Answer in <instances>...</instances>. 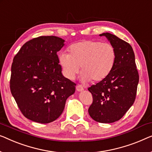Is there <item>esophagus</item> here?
Listing matches in <instances>:
<instances>
[{
	"instance_id": "1",
	"label": "esophagus",
	"mask_w": 152,
	"mask_h": 152,
	"mask_svg": "<svg viewBox=\"0 0 152 152\" xmlns=\"http://www.w3.org/2000/svg\"><path fill=\"white\" fill-rule=\"evenodd\" d=\"M76 89H77V91L81 92V91H83V87L81 85H77L76 86Z\"/></svg>"
}]
</instances>
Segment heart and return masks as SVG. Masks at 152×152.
Masks as SVG:
<instances>
[{"label": "heart", "instance_id": "1", "mask_svg": "<svg viewBox=\"0 0 152 152\" xmlns=\"http://www.w3.org/2000/svg\"><path fill=\"white\" fill-rule=\"evenodd\" d=\"M70 54L61 53L59 62L63 73L73 80L81 66L83 81L99 82L110 74L115 66L116 51L111 44L100 41L84 40L70 47Z\"/></svg>", "mask_w": 152, "mask_h": 152}]
</instances>
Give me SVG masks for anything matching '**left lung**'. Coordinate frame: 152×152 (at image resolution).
Listing matches in <instances>:
<instances>
[{
    "label": "left lung",
    "instance_id": "left-lung-1",
    "mask_svg": "<svg viewBox=\"0 0 152 152\" xmlns=\"http://www.w3.org/2000/svg\"><path fill=\"white\" fill-rule=\"evenodd\" d=\"M103 36L115 48L116 63L105 80L88 88L93 99L88 113L95 121L111 124L120 120L133 105L139 75L131 45L110 33L100 34Z\"/></svg>",
    "mask_w": 152,
    "mask_h": 152
}]
</instances>
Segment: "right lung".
<instances>
[{
  "instance_id": "add662e5",
  "label": "right lung",
  "mask_w": 152,
  "mask_h": 152,
  "mask_svg": "<svg viewBox=\"0 0 152 152\" xmlns=\"http://www.w3.org/2000/svg\"><path fill=\"white\" fill-rule=\"evenodd\" d=\"M64 40L40 36L28 41L15 56L10 90L20 110L28 119L40 124L56 120L76 84L61 73L57 52Z\"/></svg>"
}]
</instances>
